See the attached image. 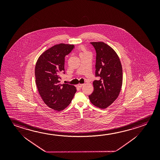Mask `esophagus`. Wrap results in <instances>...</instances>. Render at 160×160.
I'll use <instances>...</instances> for the list:
<instances>
[{
  "instance_id": "esophagus-1",
  "label": "esophagus",
  "mask_w": 160,
  "mask_h": 160,
  "mask_svg": "<svg viewBox=\"0 0 160 160\" xmlns=\"http://www.w3.org/2000/svg\"><path fill=\"white\" fill-rule=\"evenodd\" d=\"M84 85V84H78V87H79V88H81V87H83Z\"/></svg>"
}]
</instances>
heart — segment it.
I'll return each mask as SVG.
<instances>
[{
    "instance_id": "heart-1",
    "label": "heart",
    "mask_w": 160,
    "mask_h": 160,
    "mask_svg": "<svg viewBox=\"0 0 160 160\" xmlns=\"http://www.w3.org/2000/svg\"><path fill=\"white\" fill-rule=\"evenodd\" d=\"M79 51H80V55L89 53V51L84 46H80V47H79Z\"/></svg>"
}]
</instances>
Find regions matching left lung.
<instances>
[{"label":"left lung","instance_id":"obj_1","mask_svg":"<svg viewBox=\"0 0 160 160\" xmlns=\"http://www.w3.org/2000/svg\"><path fill=\"white\" fill-rule=\"evenodd\" d=\"M97 52L95 75L99 80L93 82L94 91L89 96L93 105L105 109L117 99L123 82L121 61L113 48L103 42H92Z\"/></svg>","mask_w":160,"mask_h":160}]
</instances>
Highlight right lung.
<instances>
[{"label":"right lung","instance_id":"right-lung-1","mask_svg":"<svg viewBox=\"0 0 160 160\" xmlns=\"http://www.w3.org/2000/svg\"><path fill=\"white\" fill-rule=\"evenodd\" d=\"M73 47L65 43L54 45L40 55L35 66L40 96L48 107L58 112L68 107L76 92L73 85L60 83V74L65 71V57Z\"/></svg>","mask_w":160,"mask_h":160}]
</instances>
